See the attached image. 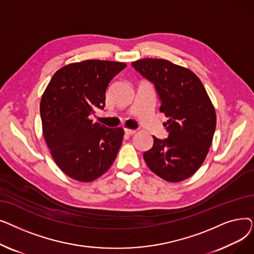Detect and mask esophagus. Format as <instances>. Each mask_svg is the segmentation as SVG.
I'll return each instance as SVG.
<instances>
[{
    "instance_id": "34e87169",
    "label": "esophagus",
    "mask_w": 254,
    "mask_h": 254,
    "mask_svg": "<svg viewBox=\"0 0 254 254\" xmlns=\"http://www.w3.org/2000/svg\"><path fill=\"white\" fill-rule=\"evenodd\" d=\"M125 132L127 135H134L136 132V129H130V128H125Z\"/></svg>"
}]
</instances>
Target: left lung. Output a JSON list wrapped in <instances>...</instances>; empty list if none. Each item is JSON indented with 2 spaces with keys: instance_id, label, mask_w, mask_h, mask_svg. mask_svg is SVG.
Returning a JSON list of instances; mask_svg holds the SVG:
<instances>
[{
  "instance_id": "left-lung-1",
  "label": "left lung",
  "mask_w": 254,
  "mask_h": 254,
  "mask_svg": "<svg viewBox=\"0 0 254 254\" xmlns=\"http://www.w3.org/2000/svg\"><path fill=\"white\" fill-rule=\"evenodd\" d=\"M151 81L161 99L159 111L169 118L165 140L153 136V146L143 154L148 168L168 182L192 176L204 163L216 127V113L199 78L190 69L163 59L132 62Z\"/></svg>"
}]
</instances>
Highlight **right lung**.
<instances>
[{"label": "right lung", "mask_w": 254, "mask_h": 254, "mask_svg": "<svg viewBox=\"0 0 254 254\" xmlns=\"http://www.w3.org/2000/svg\"><path fill=\"white\" fill-rule=\"evenodd\" d=\"M126 66L100 60L69 64L55 73L43 92L40 114L45 142L58 167L74 180L102 176L122 146L123 127L93 124L89 116L104 109L109 82Z\"/></svg>", "instance_id": "right-lung-1"}]
</instances>
